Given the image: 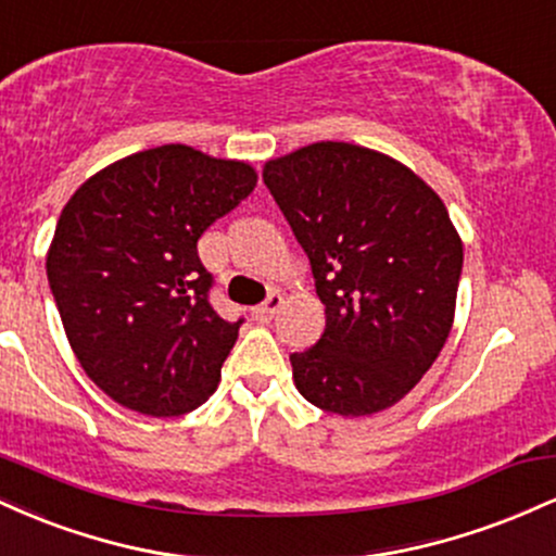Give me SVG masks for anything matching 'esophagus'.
<instances>
[{
    "mask_svg": "<svg viewBox=\"0 0 556 556\" xmlns=\"http://www.w3.org/2000/svg\"><path fill=\"white\" fill-rule=\"evenodd\" d=\"M282 303H285V298H282V292H269V298L264 300V303L261 305H256V308H253V316L258 318L261 324H269L271 318H274V314H277L279 308H282Z\"/></svg>",
    "mask_w": 556,
    "mask_h": 556,
    "instance_id": "esophagus-1",
    "label": "esophagus"
}]
</instances>
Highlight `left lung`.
Listing matches in <instances>:
<instances>
[{"instance_id": "1", "label": "left lung", "mask_w": 556, "mask_h": 556, "mask_svg": "<svg viewBox=\"0 0 556 556\" xmlns=\"http://www.w3.org/2000/svg\"><path fill=\"white\" fill-rule=\"evenodd\" d=\"M264 182L327 308L321 340L290 355L298 392L344 418L387 410L455 318L463 242L442 198L405 164L334 140L271 159Z\"/></svg>"}]
</instances>
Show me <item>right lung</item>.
<instances>
[{"mask_svg":"<svg viewBox=\"0 0 556 556\" xmlns=\"http://www.w3.org/2000/svg\"><path fill=\"white\" fill-rule=\"evenodd\" d=\"M253 188L251 164L169 143L96 172L62 208L49 287L75 358L114 402L169 418L214 394L242 318L208 303L198 238Z\"/></svg>","mask_w":556,"mask_h":556,"instance_id":"1","label":"right lung"}]
</instances>
